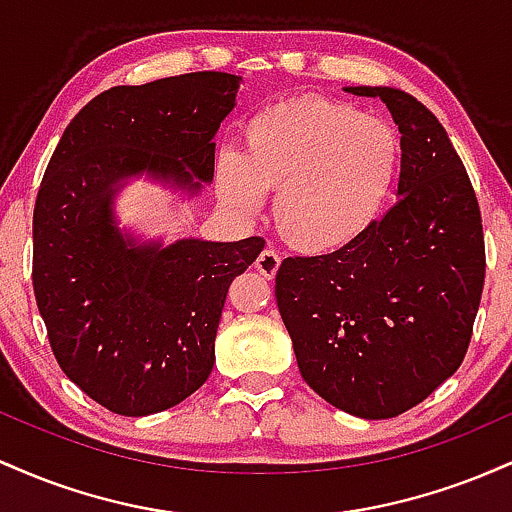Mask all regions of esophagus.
<instances>
[{"label":"esophagus","mask_w":512,"mask_h":512,"mask_svg":"<svg viewBox=\"0 0 512 512\" xmlns=\"http://www.w3.org/2000/svg\"><path fill=\"white\" fill-rule=\"evenodd\" d=\"M255 267H257V272L264 276V279H274L276 272H279V267H281L279 252H274V250L260 252V257H257Z\"/></svg>","instance_id":"1"}]
</instances>
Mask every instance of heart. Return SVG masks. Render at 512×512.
Wrapping results in <instances>:
<instances>
[{
	"label": "heart",
	"mask_w": 512,
	"mask_h": 512,
	"mask_svg": "<svg viewBox=\"0 0 512 512\" xmlns=\"http://www.w3.org/2000/svg\"><path fill=\"white\" fill-rule=\"evenodd\" d=\"M402 166L390 122L327 98L274 103L248 120L243 154L216 161V195L255 216L276 192L274 223L305 255H332L361 240L383 216Z\"/></svg>",
	"instance_id": "1"
}]
</instances>
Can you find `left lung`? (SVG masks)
I'll return each instance as SVG.
<instances>
[{
  "instance_id": "1",
  "label": "left lung",
  "mask_w": 512,
  "mask_h": 512,
  "mask_svg": "<svg viewBox=\"0 0 512 512\" xmlns=\"http://www.w3.org/2000/svg\"><path fill=\"white\" fill-rule=\"evenodd\" d=\"M344 91L380 98L399 127V199L349 248L286 257L274 293L305 383L378 421L424 402L460 368L484 289V231L438 117L399 88Z\"/></svg>"
}]
</instances>
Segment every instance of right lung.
<instances>
[{
  "instance_id": "obj_1",
  "label": "right lung",
  "mask_w": 512,
  "mask_h": 512,
  "mask_svg": "<svg viewBox=\"0 0 512 512\" xmlns=\"http://www.w3.org/2000/svg\"><path fill=\"white\" fill-rule=\"evenodd\" d=\"M240 76L195 72L115 86L64 129L33 211V289L57 363L105 409L149 416L207 383L231 281L264 240L120 228L115 197L146 178L197 197L214 180V137Z\"/></svg>"
}]
</instances>
